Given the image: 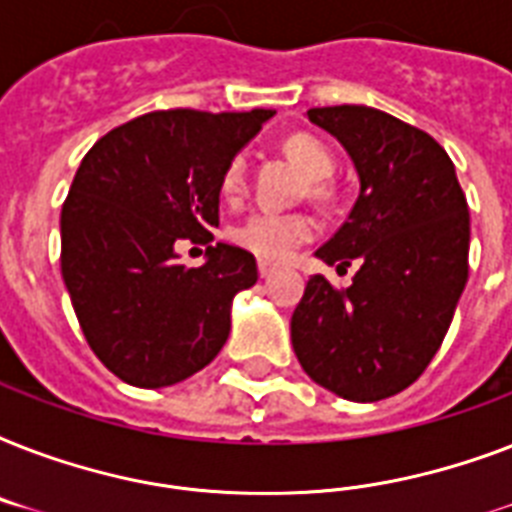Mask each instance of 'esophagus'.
<instances>
[{"instance_id": "1", "label": "esophagus", "mask_w": 512, "mask_h": 512, "mask_svg": "<svg viewBox=\"0 0 512 512\" xmlns=\"http://www.w3.org/2000/svg\"><path fill=\"white\" fill-rule=\"evenodd\" d=\"M257 271H260V276H271L273 271H276V263H271V260H257Z\"/></svg>"}]
</instances>
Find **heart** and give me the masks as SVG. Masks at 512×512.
<instances>
[{"mask_svg": "<svg viewBox=\"0 0 512 512\" xmlns=\"http://www.w3.org/2000/svg\"><path fill=\"white\" fill-rule=\"evenodd\" d=\"M281 148L305 172V177L313 180V193H319V196L327 193L324 180L335 172V156L319 138H313L308 132H295L281 143ZM244 191H247V164H244V156H233L220 175V196L225 201H239ZM316 231H319V225L305 212L260 209L233 228L231 239L236 247L247 249L263 260H287L295 249L303 247L305 241H311Z\"/></svg>", "mask_w": 512, "mask_h": 512, "instance_id": "obj_1", "label": "heart"}]
</instances>
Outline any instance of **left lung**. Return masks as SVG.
Instances as JSON below:
<instances>
[{
    "label": "left lung",
    "instance_id": "1",
    "mask_svg": "<svg viewBox=\"0 0 512 512\" xmlns=\"http://www.w3.org/2000/svg\"><path fill=\"white\" fill-rule=\"evenodd\" d=\"M361 177L340 231L316 252L361 268L348 289L311 276L292 313L305 374L348 401H382L428 369L468 281L470 215L454 164L428 132L369 106L311 108Z\"/></svg>",
    "mask_w": 512,
    "mask_h": 512
}]
</instances>
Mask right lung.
<instances>
[{"mask_svg": "<svg viewBox=\"0 0 512 512\" xmlns=\"http://www.w3.org/2000/svg\"><path fill=\"white\" fill-rule=\"evenodd\" d=\"M273 111H151L84 154L60 212V271L92 353L135 388H167L220 353L255 255L207 247L185 268L175 244H209L220 175Z\"/></svg>", "mask_w": 512, "mask_h": 512, "instance_id": "right-lung-1", "label": "right lung"}]
</instances>
